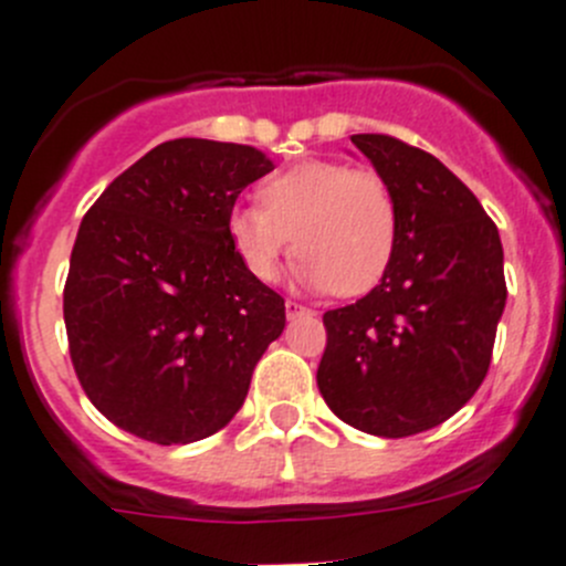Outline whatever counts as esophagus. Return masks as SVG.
<instances>
[{"instance_id":"1","label":"esophagus","mask_w":566,"mask_h":566,"mask_svg":"<svg viewBox=\"0 0 566 566\" xmlns=\"http://www.w3.org/2000/svg\"><path fill=\"white\" fill-rule=\"evenodd\" d=\"M284 312H287V317H298V315H310L312 310H306V306L298 304V301H287V304H284Z\"/></svg>"}]
</instances>
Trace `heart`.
<instances>
[{
	"label": "heart",
	"instance_id": "b5f03b06",
	"mask_svg": "<svg viewBox=\"0 0 566 566\" xmlns=\"http://www.w3.org/2000/svg\"><path fill=\"white\" fill-rule=\"evenodd\" d=\"M260 205L229 216L234 251L260 282H276L295 240L301 282L350 298L381 282L398 249V201L370 168L298 163L262 185Z\"/></svg>",
	"mask_w": 566,
	"mask_h": 566
}]
</instances>
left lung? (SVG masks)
I'll return each instance as SVG.
<instances>
[{
	"mask_svg": "<svg viewBox=\"0 0 566 566\" xmlns=\"http://www.w3.org/2000/svg\"><path fill=\"white\" fill-rule=\"evenodd\" d=\"M398 201V249L381 282L328 310L317 389L367 434L429 431L457 415L490 370L506 306L497 227L434 155L389 135H350Z\"/></svg>",
	"mask_w": 566,
	"mask_h": 566,
	"instance_id": "obj_1",
	"label": "left lung"
}]
</instances>
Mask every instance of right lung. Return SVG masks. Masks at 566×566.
Returning <instances> with one entry per match:
<instances>
[{"instance_id": "1", "label": "right lung", "mask_w": 566, "mask_h": 566, "mask_svg": "<svg viewBox=\"0 0 566 566\" xmlns=\"http://www.w3.org/2000/svg\"><path fill=\"white\" fill-rule=\"evenodd\" d=\"M271 171L254 146L179 137L115 177L82 218L65 332L82 389L118 429L188 446L243 406L284 332V298L245 271L229 216Z\"/></svg>"}]
</instances>
